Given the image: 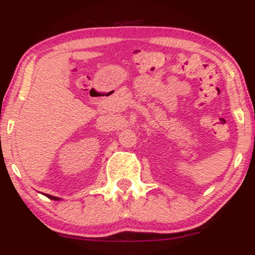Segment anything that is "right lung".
Returning <instances> with one entry per match:
<instances>
[{"instance_id":"right-lung-1","label":"right lung","mask_w":255,"mask_h":255,"mask_svg":"<svg viewBox=\"0 0 255 255\" xmlns=\"http://www.w3.org/2000/svg\"><path fill=\"white\" fill-rule=\"evenodd\" d=\"M45 197H48L49 199H51V200H60V198L52 197V195H50V194H45Z\"/></svg>"}]
</instances>
